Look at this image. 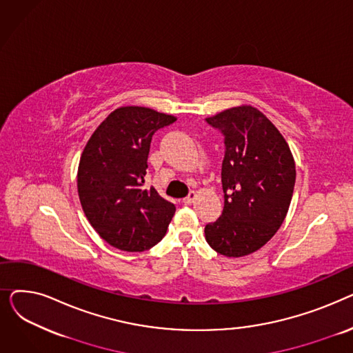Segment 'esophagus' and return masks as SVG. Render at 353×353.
I'll use <instances>...</instances> for the list:
<instances>
[{
	"mask_svg": "<svg viewBox=\"0 0 353 353\" xmlns=\"http://www.w3.org/2000/svg\"><path fill=\"white\" fill-rule=\"evenodd\" d=\"M196 196H197L196 192H190L186 197L183 199V203H184V205H192V203H193L194 199H196Z\"/></svg>",
	"mask_w": 353,
	"mask_h": 353,
	"instance_id": "1",
	"label": "esophagus"
}]
</instances>
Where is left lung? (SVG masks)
I'll list each match as a JSON object with an SVG mask.
<instances>
[{"instance_id": "8db88e82", "label": "left lung", "mask_w": 353, "mask_h": 353, "mask_svg": "<svg viewBox=\"0 0 353 353\" xmlns=\"http://www.w3.org/2000/svg\"><path fill=\"white\" fill-rule=\"evenodd\" d=\"M206 121L225 137V208L206 225V240L220 254L242 257L265 246L282 226L294 188V160L279 130L252 105Z\"/></svg>"}]
</instances>
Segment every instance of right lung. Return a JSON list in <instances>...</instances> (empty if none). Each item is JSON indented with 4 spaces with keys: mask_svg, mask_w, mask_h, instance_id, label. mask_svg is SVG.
<instances>
[{
    "mask_svg": "<svg viewBox=\"0 0 353 353\" xmlns=\"http://www.w3.org/2000/svg\"><path fill=\"white\" fill-rule=\"evenodd\" d=\"M174 121L176 117L147 107H120L85 144L79 196L90 225L108 245L143 252L165 234L176 208L154 188L143 186L152 137Z\"/></svg>",
    "mask_w": 353,
    "mask_h": 353,
    "instance_id": "add662e5",
    "label": "right lung"
}]
</instances>
